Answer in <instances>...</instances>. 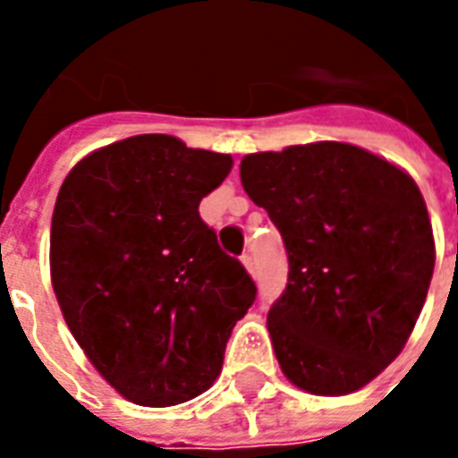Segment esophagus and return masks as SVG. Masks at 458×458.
Returning <instances> with one entry per match:
<instances>
[{
  "mask_svg": "<svg viewBox=\"0 0 458 458\" xmlns=\"http://www.w3.org/2000/svg\"><path fill=\"white\" fill-rule=\"evenodd\" d=\"M240 261H242L244 268H247V271H250L251 276H254V261H251L250 254H242V257H240Z\"/></svg>",
  "mask_w": 458,
  "mask_h": 458,
  "instance_id": "esophagus-1",
  "label": "esophagus"
}]
</instances>
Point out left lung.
Instances as JSON below:
<instances>
[{
  "instance_id": "1",
  "label": "left lung",
  "mask_w": 458,
  "mask_h": 458,
  "mask_svg": "<svg viewBox=\"0 0 458 458\" xmlns=\"http://www.w3.org/2000/svg\"><path fill=\"white\" fill-rule=\"evenodd\" d=\"M244 192L285 242L287 287L268 311L273 352L300 390H361L404 349L435 268L419 185L347 142L247 154Z\"/></svg>"
}]
</instances>
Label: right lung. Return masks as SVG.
Returning <instances> with one entry per match:
<instances>
[{
    "label": "right lung",
    "instance_id": "right-lung-1",
    "mask_svg": "<svg viewBox=\"0 0 458 458\" xmlns=\"http://www.w3.org/2000/svg\"><path fill=\"white\" fill-rule=\"evenodd\" d=\"M230 168V154L135 135L81 158L61 185L49 235L56 301L89 363L132 404L207 392L257 300L199 218Z\"/></svg>",
    "mask_w": 458,
    "mask_h": 458
}]
</instances>
